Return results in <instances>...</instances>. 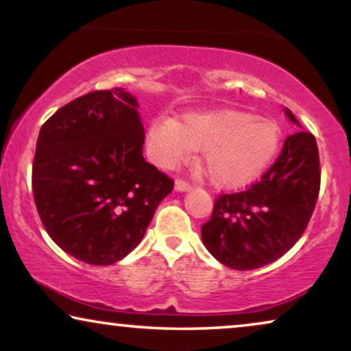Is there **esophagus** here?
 <instances>
[{
	"label": "esophagus",
	"mask_w": 351,
	"mask_h": 351,
	"mask_svg": "<svg viewBox=\"0 0 351 351\" xmlns=\"http://www.w3.org/2000/svg\"><path fill=\"white\" fill-rule=\"evenodd\" d=\"M176 190L177 191H189V190H191V184H190V182L184 180V179H177L176 180Z\"/></svg>",
	"instance_id": "1"
}]
</instances>
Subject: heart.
<instances>
[{"label": "heart", "mask_w": 351, "mask_h": 351, "mask_svg": "<svg viewBox=\"0 0 351 351\" xmlns=\"http://www.w3.org/2000/svg\"><path fill=\"white\" fill-rule=\"evenodd\" d=\"M281 141V128L273 119L220 110L189 114L180 123L166 117L153 119L147 152L155 165L172 169L204 150V167L215 185L241 186L271 165Z\"/></svg>", "instance_id": "obj_1"}]
</instances>
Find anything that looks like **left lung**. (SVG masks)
I'll return each mask as SVG.
<instances>
[{"instance_id": "obj_1", "label": "left lung", "mask_w": 351, "mask_h": 351, "mask_svg": "<svg viewBox=\"0 0 351 351\" xmlns=\"http://www.w3.org/2000/svg\"><path fill=\"white\" fill-rule=\"evenodd\" d=\"M286 114L297 123L291 110ZM319 185L313 134H292L261 180L247 190L215 198L213 215L201 227L204 246L233 270H254L275 262L304 234Z\"/></svg>"}]
</instances>
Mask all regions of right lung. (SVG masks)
<instances>
[{
  "instance_id": "obj_1",
  "label": "right lung",
  "mask_w": 351,
  "mask_h": 351,
  "mask_svg": "<svg viewBox=\"0 0 351 351\" xmlns=\"http://www.w3.org/2000/svg\"><path fill=\"white\" fill-rule=\"evenodd\" d=\"M137 100L119 88L93 90L41 126L32 186L46 232L89 265H112L147 232L174 180L142 156Z\"/></svg>"
}]
</instances>
